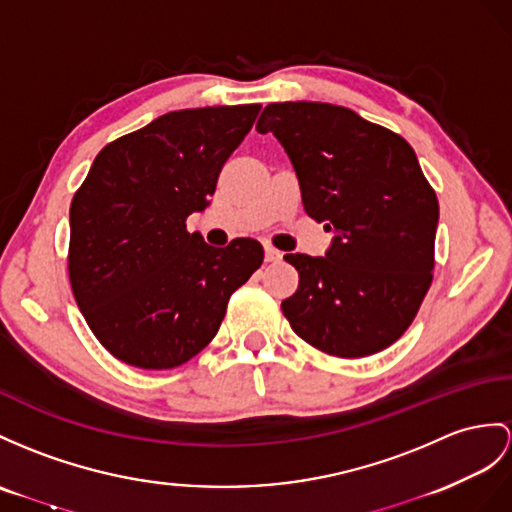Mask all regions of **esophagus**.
<instances>
[{"label":"esophagus","instance_id":"esophagus-1","mask_svg":"<svg viewBox=\"0 0 512 512\" xmlns=\"http://www.w3.org/2000/svg\"><path fill=\"white\" fill-rule=\"evenodd\" d=\"M265 260H267V263H280L282 252H280V249H276V247L265 245Z\"/></svg>","mask_w":512,"mask_h":512}]
</instances>
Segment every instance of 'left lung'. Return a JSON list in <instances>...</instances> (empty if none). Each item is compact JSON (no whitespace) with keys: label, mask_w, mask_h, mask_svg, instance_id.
Here are the masks:
<instances>
[{"label":"left lung","mask_w":512,"mask_h":512,"mask_svg":"<svg viewBox=\"0 0 512 512\" xmlns=\"http://www.w3.org/2000/svg\"><path fill=\"white\" fill-rule=\"evenodd\" d=\"M256 130L289 154L308 217L328 221L326 256L286 254L299 273L282 313L317 350L360 358L413 323L434 269L439 202L400 134L321 102L269 104Z\"/></svg>","instance_id":"left-lung-1"}]
</instances>
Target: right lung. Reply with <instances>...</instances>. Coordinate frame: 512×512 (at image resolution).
<instances>
[{
	"instance_id": "add662e5",
	"label": "right lung",
	"mask_w": 512,
	"mask_h": 512,
	"mask_svg": "<svg viewBox=\"0 0 512 512\" xmlns=\"http://www.w3.org/2000/svg\"><path fill=\"white\" fill-rule=\"evenodd\" d=\"M258 104L173 110L108 143L69 210V280L106 350L141 369H173L215 339L230 295L263 265V245H206L186 232Z\"/></svg>"
}]
</instances>
